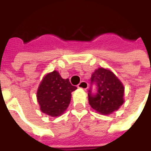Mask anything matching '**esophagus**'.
<instances>
[{
    "label": "esophagus",
    "instance_id": "1",
    "mask_svg": "<svg viewBox=\"0 0 151 151\" xmlns=\"http://www.w3.org/2000/svg\"><path fill=\"white\" fill-rule=\"evenodd\" d=\"M78 88H81V89H83V90H86V89L88 88V83L85 81H82L79 83L78 85Z\"/></svg>",
    "mask_w": 151,
    "mask_h": 151
}]
</instances>
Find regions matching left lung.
Masks as SVG:
<instances>
[{"instance_id": "left-lung-1", "label": "left lung", "mask_w": 151, "mask_h": 151, "mask_svg": "<svg viewBox=\"0 0 151 151\" xmlns=\"http://www.w3.org/2000/svg\"><path fill=\"white\" fill-rule=\"evenodd\" d=\"M96 86V92L92 91V85ZM124 88L122 83L110 70L99 68L92 73L88 90L89 104L93 109L108 115L123 104Z\"/></svg>"}]
</instances>
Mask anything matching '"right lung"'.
Here are the masks:
<instances>
[{"mask_svg": "<svg viewBox=\"0 0 151 151\" xmlns=\"http://www.w3.org/2000/svg\"><path fill=\"white\" fill-rule=\"evenodd\" d=\"M76 89V86L71 85L69 78L63 79L57 71L47 73L37 91L40 110L51 116H59L68 108L71 93Z\"/></svg>", "mask_w": 151, "mask_h": 151, "instance_id": "add662e5", "label": "right lung"}]
</instances>
